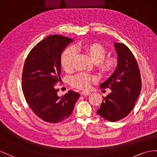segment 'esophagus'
<instances>
[{"mask_svg":"<svg viewBox=\"0 0 157 157\" xmlns=\"http://www.w3.org/2000/svg\"><path fill=\"white\" fill-rule=\"evenodd\" d=\"M81 94L82 95H84V96H86V95H89L91 94V93L89 91H82L81 92Z\"/></svg>","mask_w":157,"mask_h":157,"instance_id":"obj_1","label":"esophagus"}]
</instances>
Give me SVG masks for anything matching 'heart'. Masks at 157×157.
Returning <instances> with one entry per match:
<instances>
[{"label":"heart","mask_w":157,"mask_h":157,"mask_svg":"<svg viewBox=\"0 0 157 157\" xmlns=\"http://www.w3.org/2000/svg\"><path fill=\"white\" fill-rule=\"evenodd\" d=\"M81 49L86 52L91 60L96 63L100 72L105 75L111 74L117 66V60L114 56L105 58L106 55V49L99 43H90L86 45H78L74 48H67L62 53L60 59L61 66L65 71H70L73 68V62L75 55V50ZM95 78L87 74L81 73L76 75L71 79V85L74 87L80 89H87Z\"/></svg>","instance_id":"b5f03b06"}]
</instances>
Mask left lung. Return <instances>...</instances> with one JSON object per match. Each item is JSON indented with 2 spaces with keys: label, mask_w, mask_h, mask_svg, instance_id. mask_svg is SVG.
Listing matches in <instances>:
<instances>
[{
  "label": "left lung",
  "mask_w": 157,
  "mask_h": 157,
  "mask_svg": "<svg viewBox=\"0 0 157 157\" xmlns=\"http://www.w3.org/2000/svg\"><path fill=\"white\" fill-rule=\"evenodd\" d=\"M118 56L116 68L110 77L100 85L112 92L103 99L97 113L109 122H116L127 116L133 110L141 90L140 69L136 58L123 43H114Z\"/></svg>",
  "instance_id": "left-lung-1"
}]
</instances>
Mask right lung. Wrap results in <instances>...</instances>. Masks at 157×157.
<instances>
[{"label": "right lung", "instance_id": "obj_1", "mask_svg": "<svg viewBox=\"0 0 157 157\" xmlns=\"http://www.w3.org/2000/svg\"><path fill=\"white\" fill-rule=\"evenodd\" d=\"M73 39L50 35L37 44L26 58L22 90L31 109L49 123H59L71 114L79 94L71 90L59 97L55 86L60 80L61 54Z\"/></svg>", "mask_w": 157, "mask_h": 157}]
</instances>
